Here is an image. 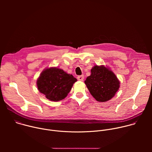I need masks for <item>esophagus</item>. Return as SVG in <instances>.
I'll return each instance as SVG.
<instances>
[{
    "label": "esophagus",
    "mask_w": 152,
    "mask_h": 152,
    "mask_svg": "<svg viewBox=\"0 0 152 152\" xmlns=\"http://www.w3.org/2000/svg\"><path fill=\"white\" fill-rule=\"evenodd\" d=\"M77 80H80V81H83V80L84 79V76H83V75L79 76H77Z\"/></svg>",
    "instance_id": "34e87169"
}]
</instances>
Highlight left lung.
<instances>
[{"label":"left lung","instance_id":"obj_1","mask_svg":"<svg viewBox=\"0 0 152 152\" xmlns=\"http://www.w3.org/2000/svg\"><path fill=\"white\" fill-rule=\"evenodd\" d=\"M85 83L93 97L101 102L111 99L120 88V81L115 75L104 66H94Z\"/></svg>","mask_w":152,"mask_h":152}]
</instances>
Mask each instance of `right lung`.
I'll return each instance as SVG.
<instances>
[{
	"instance_id": "add662e5",
	"label": "right lung",
	"mask_w": 152,
	"mask_h": 152,
	"mask_svg": "<svg viewBox=\"0 0 152 152\" xmlns=\"http://www.w3.org/2000/svg\"><path fill=\"white\" fill-rule=\"evenodd\" d=\"M77 79L63 70L51 67L43 70L37 80L39 91L46 97L58 102L67 97Z\"/></svg>"
}]
</instances>
